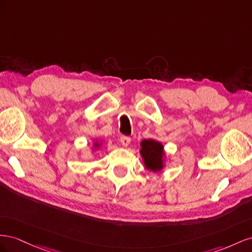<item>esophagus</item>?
Masks as SVG:
<instances>
[{
  "label": "esophagus",
  "instance_id": "34e87169",
  "mask_svg": "<svg viewBox=\"0 0 252 252\" xmlns=\"http://www.w3.org/2000/svg\"><path fill=\"white\" fill-rule=\"evenodd\" d=\"M120 142H121L122 146H124L125 148H126L128 145H130L131 138L127 137V136H121V137H120Z\"/></svg>",
  "mask_w": 252,
  "mask_h": 252
}]
</instances>
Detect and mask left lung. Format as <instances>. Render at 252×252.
I'll return each mask as SVG.
<instances>
[{
  "label": "left lung",
  "mask_w": 252,
  "mask_h": 252,
  "mask_svg": "<svg viewBox=\"0 0 252 252\" xmlns=\"http://www.w3.org/2000/svg\"><path fill=\"white\" fill-rule=\"evenodd\" d=\"M140 155L143 166L153 173L161 172L166 167L167 154L163 150V145L155 139H143L140 142Z\"/></svg>",
  "instance_id": "1"
}]
</instances>
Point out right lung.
Instances as JSON below:
<instances>
[{"label":"right lung","mask_w":252,"mask_h":252,"mask_svg":"<svg viewBox=\"0 0 252 252\" xmlns=\"http://www.w3.org/2000/svg\"><path fill=\"white\" fill-rule=\"evenodd\" d=\"M103 141L102 140H98V139H95L94 141H93V145H92V150L93 151H98L100 148H101Z\"/></svg>","instance_id":"obj_1"}]
</instances>
